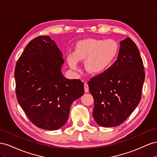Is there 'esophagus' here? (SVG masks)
Returning a JSON list of instances; mask_svg holds the SVG:
<instances>
[{
    "mask_svg": "<svg viewBox=\"0 0 157 157\" xmlns=\"http://www.w3.org/2000/svg\"><path fill=\"white\" fill-rule=\"evenodd\" d=\"M84 92L87 93L89 92V88H88V85L87 83H84Z\"/></svg>",
    "mask_w": 157,
    "mask_h": 157,
    "instance_id": "obj_1",
    "label": "esophagus"
}]
</instances>
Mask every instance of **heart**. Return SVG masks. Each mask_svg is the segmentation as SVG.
Returning <instances> with one entry per match:
<instances>
[{
    "instance_id": "b5f03b06",
    "label": "heart",
    "mask_w": 157,
    "mask_h": 157,
    "mask_svg": "<svg viewBox=\"0 0 157 157\" xmlns=\"http://www.w3.org/2000/svg\"><path fill=\"white\" fill-rule=\"evenodd\" d=\"M118 51L117 42L112 39H85L76 45L74 54L67 56V62L71 69L78 71L79 61H85L86 69L90 73L101 74L111 67Z\"/></svg>"
}]
</instances>
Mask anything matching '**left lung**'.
<instances>
[{
	"label": "left lung",
	"mask_w": 157,
	"mask_h": 157,
	"mask_svg": "<svg viewBox=\"0 0 157 157\" xmlns=\"http://www.w3.org/2000/svg\"><path fill=\"white\" fill-rule=\"evenodd\" d=\"M120 44L115 62L88 83L94 99V118L103 127L122 124L141 100L145 75L139 50L128 37Z\"/></svg>",
	"instance_id": "8db88e82"
}]
</instances>
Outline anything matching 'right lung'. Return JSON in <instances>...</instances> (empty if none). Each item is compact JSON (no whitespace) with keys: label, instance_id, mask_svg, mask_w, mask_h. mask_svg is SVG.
<instances>
[{"label":"right lung","instance_id":"add662e5","mask_svg":"<svg viewBox=\"0 0 157 157\" xmlns=\"http://www.w3.org/2000/svg\"><path fill=\"white\" fill-rule=\"evenodd\" d=\"M62 53L48 36H40L27 45L14 72L17 101L37 127L56 130L69 118L71 104L84 94V84L61 73Z\"/></svg>","mask_w":157,"mask_h":157}]
</instances>
